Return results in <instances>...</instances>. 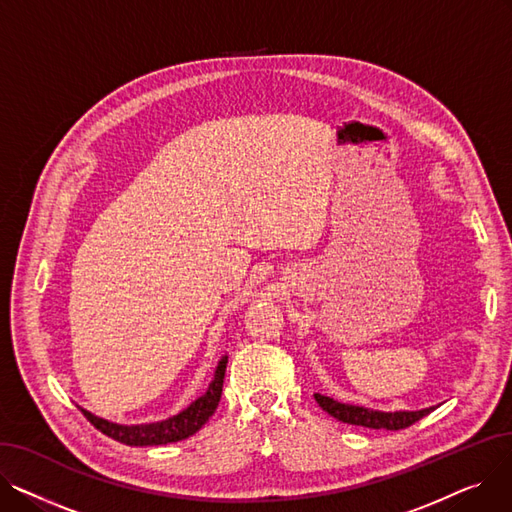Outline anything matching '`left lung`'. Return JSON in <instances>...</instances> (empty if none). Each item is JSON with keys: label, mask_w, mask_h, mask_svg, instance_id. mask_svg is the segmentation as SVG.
<instances>
[{"label": "left lung", "mask_w": 512, "mask_h": 512, "mask_svg": "<svg viewBox=\"0 0 512 512\" xmlns=\"http://www.w3.org/2000/svg\"><path fill=\"white\" fill-rule=\"evenodd\" d=\"M317 405L324 409L328 415L334 419L348 423V425H361L369 429H390V432H398V429H405L425 415L432 413L434 409H423V411H398V413H380V411H371L365 407H355V405H342L338 400H332L328 396L313 394Z\"/></svg>", "instance_id": "1"}]
</instances>
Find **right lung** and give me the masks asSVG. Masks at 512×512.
<instances>
[{
    "mask_svg": "<svg viewBox=\"0 0 512 512\" xmlns=\"http://www.w3.org/2000/svg\"><path fill=\"white\" fill-rule=\"evenodd\" d=\"M226 363L228 357H224L215 369V378L209 384L207 392L199 396L191 407L184 409L180 415L161 421V423H149V425H116L105 419H99L87 411L83 415L95 425L101 434L110 436L112 440H118L126 446H159V444H170L180 442L188 436L197 434L199 429L207 423V419L218 409V402L222 398V386H224V375H226Z\"/></svg>",
    "mask_w": 512,
    "mask_h": 512,
    "instance_id": "obj_1",
    "label": "right lung"
}]
</instances>
